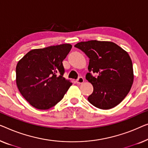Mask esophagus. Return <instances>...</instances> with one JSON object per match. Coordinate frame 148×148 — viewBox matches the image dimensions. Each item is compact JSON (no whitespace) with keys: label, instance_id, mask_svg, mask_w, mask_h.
<instances>
[{"label":"esophagus","instance_id":"1","mask_svg":"<svg viewBox=\"0 0 148 148\" xmlns=\"http://www.w3.org/2000/svg\"><path fill=\"white\" fill-rule=\"evenodd\" d=\"M83 82H84V79H83V77H79L77 80L76 81V83H77V84L80 85V84H82V83H83Z\"/></svg>","mask_w":148,"mask_h":148}]
</instances>
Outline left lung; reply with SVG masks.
<instances>
[{
	"mask_svg": "<svg viewBox=\"0 0 148 148\" xmlns=\"http://www.w3.org/2000/svg\"><path fill=\"white\" fill-rule=\"evenodd\" d=\"M75 47L89 58L88 69L97 77L86 75L93 91L87 99L96 108L110 110L124 99L134 82L132 59L127 51L110 41L96 40L80 42Z\"/></svg>",
	"mask_w": 148,
	"mask_h": 148,
	"instance_id": "left-lung-1",
	"label": "left lung"
}]
</instances>
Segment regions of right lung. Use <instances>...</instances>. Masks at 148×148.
Here are the masks:
<instances>
[{
  "mask_svg": "<svg viewBox=\"0 0 148 148\" xmlns=\"http://www.w3.org/2000/svg\"><path fill=\"white\" fill-rule=\"evenodd\" d=\"M71 47V44H61L33 49L19 60L16 67V83L31 106L46 110L63 99L72 85L63 77V61Z\"/></svg>",
  "mask_w": 148,
  "mask_h": 148,
  "instance_id": "1",
  "label": "right lung"
}]
</instances>
